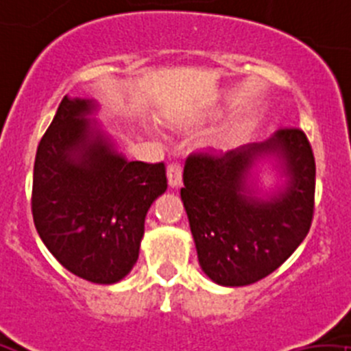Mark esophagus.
I'll use <instances>...</instances> for the list:
<instances>
[{
	"mask_svg": "<svg viewBox=\"0 0 351 351\" xmlns=\"http://www.w3.org/2000/svg\"><path fill=\"white\" fill-rule=\"evenodd\" d=\"M167 179L172 187L180 186V182H182V167H180V164H177V162H174V164H169Z\"/></svg>",
	"mask_w": 351,
	"mask_h": 351,
	"instance_id": "34e87169",
	"label": "esophagus"
}]
</instances>
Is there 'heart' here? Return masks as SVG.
Returning <instances> with one entry per match:
<instances>
[{"instance_id":"1","label":"heart","mask_w":351,"mask_h":351,"mask_svg":"<svg viewBox=\"0 0 351 351\" xmlns=\"http://www.w3.org/2000/svg\"><path fill=\"white\" fill-rule=\"evenodd\" d=\"M248 130H250V121L248 120H234L228 123L223 130H219L218 135L215 136V143L219 147L234 145V143L241 142L247 136Z\"/></svg>"}]
</instances>
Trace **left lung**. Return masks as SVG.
Listing matches in <instances>:
<instances>
[{"label":"left lung","mask_w":351,"mask_h":351,"mask_svg":"<svg viewBox=\"0 0 351 351\" xmlns=\"http://www.w3.org/2000/svg\"><path fill=\"white\" fill-rule=\"evenodd\" d=\"M280 158L288 177L285 189L256 196L251 167L263 156ZM180 189L206 276L219 285L254 284L294 254L314 215L316 164L306 133L280 128L265 142L228 152H196L184 165Z\"/></svg>","instance_id":"8db88e82"}]
</instances>
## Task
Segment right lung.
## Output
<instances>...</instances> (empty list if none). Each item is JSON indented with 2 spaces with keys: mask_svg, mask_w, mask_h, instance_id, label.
I'll list each match as a JSON object with an SVG mask.
<instances>
[{
  "mask_svg": "<svg viewBox=\"0 0 351 351\" xmlns=\"http://www.w3.org/2000/svg\"><path fill=\"white\" fill-rule=\"evenodd\" d=\"M93 99L67 97L42 136L32 215L49 252L81 279L114 284L136 263L145 216L167 189L164 162H128L97 128Z\"/></svg>",
  "mask_w": 351,
  "mask_h": 351,
  "instance_id": "add662e5",
  "label": "right lung"
}]
</instances>
